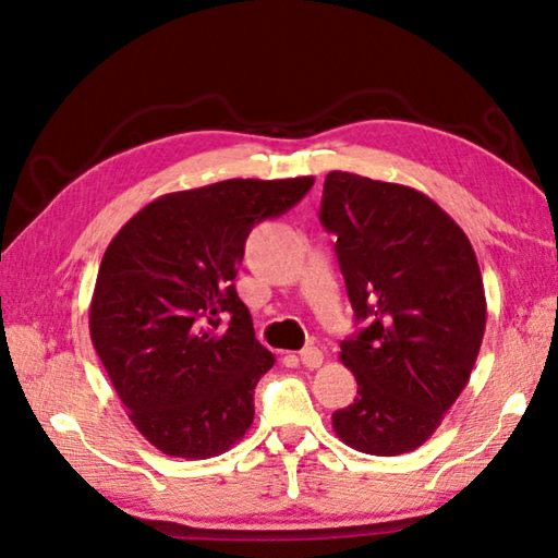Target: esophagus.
<instances>
[{
	"mask_svg": "<svg viewBox=\"0 0 558 558\" xmlns=\"http://www.w3.org/2000/svg\"><path fill=\"white\" fill-rule=\"evenodd\" d=\"M300 360H302V364L306 366V369H318V366L324 364V352L318 350V348H304L300 352Z\"/></svg>",
	"mask_w": 558,
	"mask_h": 558,
	"instance_id": "esophagus-1",
	"label": "esophagus"
}]
</instances>
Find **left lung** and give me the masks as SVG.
<instances>
[{
    "instance_id": "8db88e82",
    "label": "left lung",
    "mask_w": 558,
    "mask_h": 558,
    "mask_svg": "<svg viewBox=\"0 0 558 558\" xmlns=\"http://www.w3.org/2000/svg\"><path fill=\"white\" fill-rule=\"evenodd\" d=\"M322 225L354 318L340 342L357 398L333 412L342 444L369 456L420 448L470 381L487 326L482 272L468 234L412 186L328 172Z\"/></svg>"
}]
</instances>
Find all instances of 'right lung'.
<instances>
[{"mask_svg":"<svg viewBox=\"0 0 558 558\" xmlns=\"http://www.w3.org/2000/svg\"><path fill=\"white\" fill-rule=\"evenodd\" d=\"M314 177L225 180L165 194L114 234L90 300V340L129 420L165 456H220L254 422L276 357L234 290L256 222L300 204ZM230 317L228 329H218Z\"/></svg>","mask_w":558,"mask_h":558,"instance_id":"1","label":"right lung"}]
</instances>
